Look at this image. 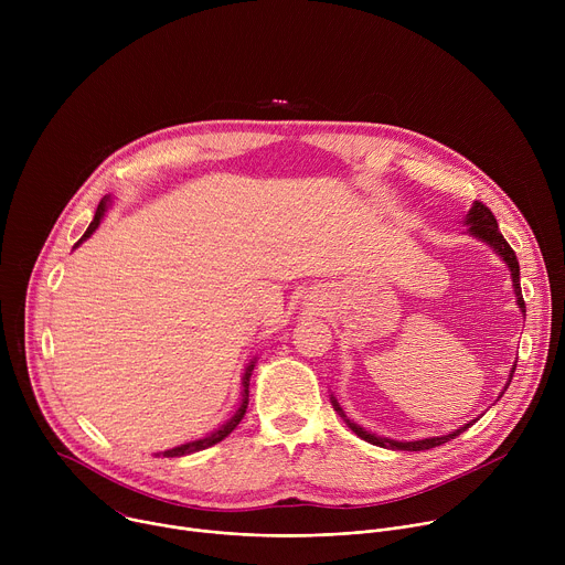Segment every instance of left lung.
Instances as JSON below:
<instances>
[{
	"mask_svg": "<svg viewBox=\"0 0 565 565\" xmlns=\"http://www.w3.org/2000/svg\"><path fill=\"white\" fill-rule=\"evenodd\" d=\"M465 223L469 225V234H471V236L480 238L482 244H488V246H490V248H492V250H494V253H497V255L508 264V268H510V273H512V286H514L516 303H519L521 312L525 315V301H523V295H521V279H519V275H521V273H519V259H516L514 250L510 248L508 241L503 238V234H501V230H499V223H497V218H494L492 210H490L488 205H482V203L473 201L471 210L467 212ZM514 369H516V364L512 366V373H510V380H508V384H505L503 393L508 391V386H510V382H512ZM503 393H501V395H503ZM331 402H333V409L344 418V423L351 427V431H355L362 440H366V443H371V445H377V447H386V449H399V451H423V449H431V447L445 445L447 440H451V438L460 436L465 429H469V427L476 423V420H473V423H467V425L458 427L456 431H451V434H447V436H434V438H423V440H412V443H399V440L382 438V436H375V434H371V431L362 429L360 425H355V423H351V420L347 418L344 409L340 407V402H338L333 395H331Z\"/></svg>",
	"mask_w": 565,
	"mask_h": 565,
	"instance_id": "1",
	"label": "left lung"
}]
</instances>
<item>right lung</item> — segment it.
I'll use <instances>...</instances> for the list:
<instances>
[{
    "label": "right lung",
    "instance_id": "right-lung-1",
    "mask_svg": "<svg viewBox=\"0 0 565 565\" xmlns=\"http://www.w3.org/2000/svg\"><path fill=\"white\" fill-rule=\"evenodd\" d=\"M107 205H109V196H105L103 201H100V205H98V210H96V216H94V221L89 223V227H87V232L83 234V238L77 241L75 244V248L83 244L85 238H89L96 230H98V225H100V221H103V216H105V212H107ZM255 362L257 360H253L248 366H246V373H244V399H241V405H238V409H236V414L225 423V425H221L216 431H212L210 436H205V438H199V440H192V443H185V445H181V447H174V449H168V451H163V456L166 458H177V456H188V454H194V451H201V449H207V447H212V445H216V443H221L225 436H230L234 429H236V425L244 420V416H246V409H248V386H250V375H253V371H255ZM160 456V454H158Z\"/></svg>",
    "mask_w": 565,
    "mask_h": 565
}]
</instances>
